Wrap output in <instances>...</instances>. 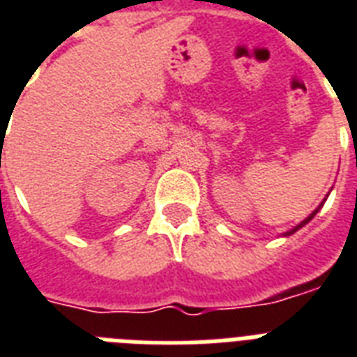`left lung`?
I'll return each mask as SVG.
<instances>
[{
	"mask_svg": "<svg viewBox=\"0 0 357 357\" xmlns=\"http://www.w3.org/2000/svg\"><path fill=\"white\" fill-rule=\"evenodd\" d=\"M321 206H322V204H321ZM321 206H319V207H317V209H315V211H313V213H311V215H310V217H307V218H305V220H304V222H300V226H296V228H294V229H291V231H289V234H285V235H291V234H294V231H296V229H300V228H302V226H304V224H307V222H310V220H311V218H313V217H315V215H317V211H319V209H321Z\"/></svg>",
	"mask_w": 357,
	"mask_h": 357,
	"instance_id": "8db88e82",
	"label": "left lung"
}]
</instances>
